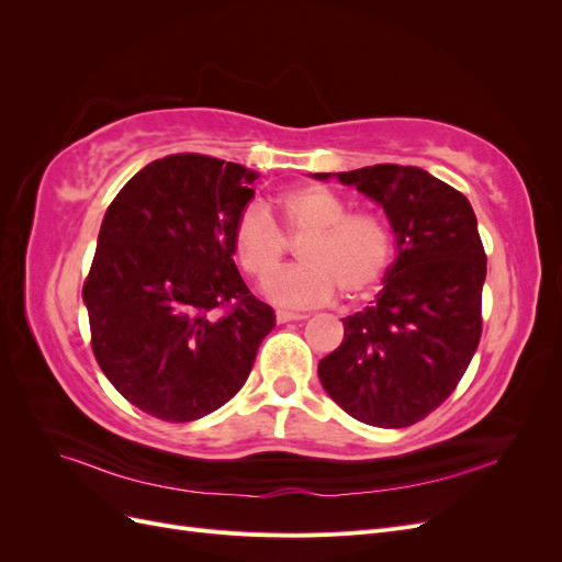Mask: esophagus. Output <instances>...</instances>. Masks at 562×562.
<instances>
[{"instance_id":"obj_1","label":"esophagus","mask_w":562,"mask_h":562,"mask_svg":"<svg viewBox=\"0 0 562 562\" xmlns=\"http://www.w3.org/2000/svg\"><path fill=\"white\" fill-rule=\"evenodd\" d=\"M307 318V314H295V312H283V310H279L277 312V321L279 323H288V321H304Z\"/></svg>"}]
</instances>
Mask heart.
<instances>
[{
    "mask_svg": "<svg viewBox=\"0 0 562 562\" xmlns=\"http://www.w3.org/2000/svg\"><path fill=\"white\" fill-rule=\"evenodd\" d=\"M279 225L262 203H250L232 229L236 260L250 279H267L286 249L299 247L302 266L284 270L265 283L271 302L288 310L321 307L335 300L337 288L347 300L372 293L391 260V232L372 211H351L328 187L307 184L279 199Z\"/></svg>",
    "mask_w": 562,
    "mask_h": 562,
    "instance_id": "obj_1",
    "label": "heart"
}]
</instances>
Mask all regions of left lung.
I'll use <instances>...</instances> for the list:
<instances>
[{
	"instance_id": "left-lung-1",
	"label": "left lung",
	"mask_w": 562,
	"mask_h": 562,
	"mask_svg": "<svg viewBox=\"0 0 562 562\" xmlns=\"http://www.w3.org/2000/svg\"><path fill=\"white\" fill-rule=\"evenodd\" d=\"M335 176L384 209L396 260L372 307L342 318L345 339L318 363V380L353 419L411 427L452 394L481 342L487 260L479 223L462 192L417 166Z\"/></svg>"
}]
</instances>
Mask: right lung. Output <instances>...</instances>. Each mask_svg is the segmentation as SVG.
Wrapping results in <instances>:
<instances>
[{
	"label": "right lung",
	"instance_id": "1",
	"mask_svg": "<svg viewBox=\"0 0 562 562\" xmlns=\"http://www.w3.org/2000/svg\"><path fill=\"white\" fill-rule=\"evenodd\" d=\"M255 178L241 164L171 155L135 173L103 217L81 293L91 347L151 417L192 422L225 405L277 326L234 265L232 229Z\"/></svg>",
	"mask_w": 562,
	"mask_h": 562
}]
</instances>
